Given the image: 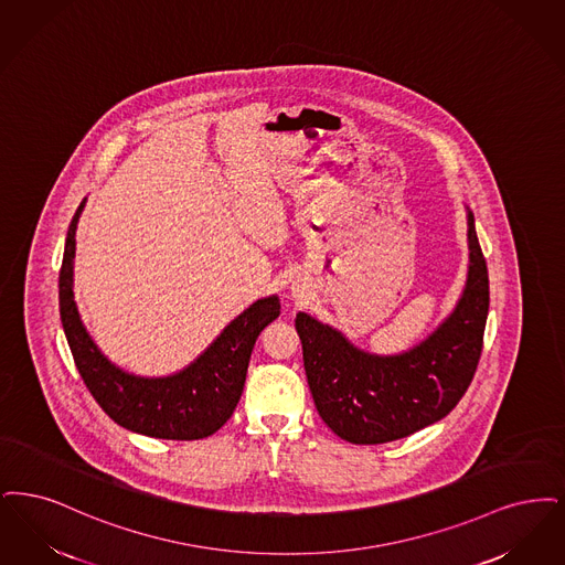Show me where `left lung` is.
<instances>
[{
    "label": "left lung",
    "mask_w": 565,
    "mask_h": 565,
    "mask_svg": "<svg viewBox=\"0 0 565 565\" xmlns=\"http://www.w3.org/2000/svg\"><path fill=\"white\" fill-rule=\"evenodd\" d=\"M468 276L454 312L401 354H371L306 312L295 319L308 386L322 422L344 441L409 437L447 416L479 365L490 310V276L468 211Z\"/></svg>",
    "instance_id": "8db88e82"
}]
</instances>
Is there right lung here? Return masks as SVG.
I'll return each mask as SVG.
<instances>
[{
	"label": "right lung",
	"instance_id": "1",
	"mask_svg": "<svg viewBox=\"0 0 565 565\" xmlns=\"http://www.w3.org/2000/svg\"><path fill=\"white\" fill-rule=\"evenodd\" d=\"M84 204L86 200L77 206L67 230L58 274V308L75 367L86 388L100 409L126 430L172 441H194L217 433L241 401L257 335L280 315L278 297L257 299L194 363L172 375L141 377L116 367L93 342L75 308V227Z\"/></svg>",
	"mask_w": 565,
	"mask_h": 565
}]
</instances>
